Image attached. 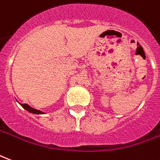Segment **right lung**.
I'll list each match as a JSON object with an SVG mask.
<instances>
[{
  "mask_svg": "<svg viewBox=\"0 0 160 160\" xmlns=\"http://www.w3.org/2000/svg\"><path fill=\"white\" fill-rule=\"evenodd\" d=\"M22 107L26 109L27 111H28V112H30V113H32V114H44L42 111H39V110H37V109H35V108H33L30 107L29 105H28V104L24 103V104H20Z\"/></svg>",
  "mask_w": 160,
  "mask_h": 160,
  "instance_id": "obj_1",
  "label": "right lung"
}]
</instances>
